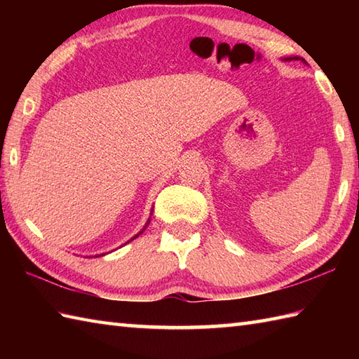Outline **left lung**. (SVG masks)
I'll list each match as a JSON object with an SVG mask.
<instances>
[{"label":"left lung","mask_w":359,"mask_h":359,"mask_svg":"<svg viewBox=\"0 0 359 359\" xmlns=\"http://www.w3.org/2000/svg\"><path fill=\"white\" fill-rule=\"evenodd\" d=\"M282 60H284V62H292V60H302V62L306 63V60L301 58V57H287V58H282Z\"/></svg>","instance_id":"8db88e82"}]
</instances>
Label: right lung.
<instances>
[{"instance_id": "add662e5", "label": "right lung", "mask_w": 359, "mask_h": 359, "mask_svg": "<svg viewBox=\"0 0 359 359\" xmlns=\"http://www.w3.org/2000/svg\"><path fill=\"white\" fill-rule=\"evenodd\" d=\"M151 211H152V210H151ZM151 215H152V212H151ZM149 222H151V216H149V219H148V222H147V224H144V226L142 228V231H140V233H137V234L134 236V238H131V241H134L135 238H139V236H140V234H142V233H143L144 230H147V226L149 225ZM131 241H128V242H131ZM128 242H126V243H128ZM102 256H104V255H102Z\"/></svg>"}]
</instances>
